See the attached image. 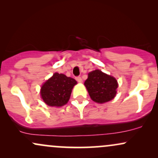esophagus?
<instances>
[{
	"instance_id": "obj_1",
	"label": "esophagus",
	"mask_w": 158,
	"mask_h": 158,
	"mask_svg": "<svg viewBox=\"0 0 158 158\" xmlns=\"http://www.w3.org/2000/svg\"><path fill=\"white\" fill-rule=\"evenodd\" d=\"M76 79H77L78 82H82V79H81V77H76Z\"/></svg>"
}]
</instances>
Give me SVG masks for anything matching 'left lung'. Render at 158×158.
I'll use <instances>...</instances> for the list:
<instances>
[{
    "instance_id": "left-lung-1",
    "label": "left lung",
    "mask_w": 158,
    "mask_h": 158,
    "mask_svg": "<svg viewBox=\"0 0 158 158\" xmlns=\"http://www.w3.org/2000/svg\"><path fill=\"white\" fill-rule=\"evenodd\" d=\"M85 85L92 100L98 103H104L113 99L118 87L115 78L99 70L88 73Z\"/></svg>"
}]
</instances>
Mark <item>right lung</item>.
Masks as SVG:
<instances>
[{
  "label": "right lung",
  "instance_id": "1",
  "mask_svg": "<svg viewBox=\"0 0 158 158\" xmlns=\"http://www.w3.org/2000/svg\"><path fill=\"white\" fill-rule=\"evenodd\" d=\"M77 83L73 78L61 73H54L41 87V97L44 102L50 106H64L68 102L72 89Z\"/></svg>",
  "mask_w": 158,
  "mask_h": 158
}]
</instances>
